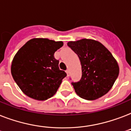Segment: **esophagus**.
Returning a JSON list of instances; mask_svg holds the SVG:
<instances>
[{"label": "esophagus", "mask_w": 131, "mask_h": 131, "mask_svg": "<svg viewBox=\"0 0 131 131\" xmlns=\"http://www.w3.org/2000/svg\"><path fill=\"white\" fill-rule=\"evenodd\" d=\"M66 73H67V76H69V70H67V71H66Z\"/></svg>", "instance_id": "34e87169"}]
</instances>
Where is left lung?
<instances>
[{"instance_id": "8db88e82", "label": "left lung", "mask_w": 131, "mask_h": 131, "mask_svg": "<svg viewBox=\"0 0 131 131\" xmlns=\"http://www.w3.org/2000/svg\"><path fill=\"white\" fill-rule=\"evenodd\" d=\"M67 45L78 56L82 65L81 79L71 83L77 95L93 100L107 93L119 75L118 64L111 53L91 39L69 42Z\"/></svg>"}]
</instances>
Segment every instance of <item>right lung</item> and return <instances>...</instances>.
<instances>
[{"label":"right lung","instance_id":"right-lung-1","mask_svg":"<svg viewBox=\"0 0 131 131\" xmlns=\"http://www.w3.org/2000/svg\"><path fill=\"white\" fill-rule=\"evenodd\" d=\"M62 45L60 41L34 38L18 50L13 59L11 72L25 94L37 100H45L56 93L67 76L54 58V53Z\"/></svg>","mask_w":131,"mask_h":131}]
</instances>
